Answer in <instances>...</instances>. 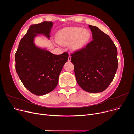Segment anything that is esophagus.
I'll list each match as a JSON object with an SVG mask.
<instances>
[{"label":"esophagus","mask_w":134,"mask_h":134,"mask_svg":"<svg viewBox=\"0 0 134 134\" xmlns=\"http://www.w3.org/2000/svg\"><path fill=\"white\" fill-rule=\"evenodd\" d=\"M70 60H71V57H70V55H69L68 58V62H70Z\"/></svg>","instance_id":"1"}]
</instances>
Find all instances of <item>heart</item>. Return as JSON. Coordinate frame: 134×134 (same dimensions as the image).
<instances>
[{
    "label": "heart",
    "instance_id": "heart-1",
    "mask_svg": "<svg viewBox=\"0 0 134 134\" xmlns=\"http://www.w3.org/2000/svg\"><path fill=\"white\" fill-rule=\"evenodd\" d=\"M91 33L87 29L82 27H66L60 30L57 35L58 43L67 45L70 43L72 51H78L84 47L89 42Z\"/></svg>",
    "mask_w": 134,
    "mask_h": 134
}]
</instances>
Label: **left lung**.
I'll return each mask as SVG.
<instances>
[{
	"mask_svg": "<svg viewBox=\"0 0 134 134\" xmlns=\"http://www.w3.org/2000/svg\"><path fill=\"white\" fill-rule=\"evenodd\" d=\"M93 40L71 54L76 81L90 93L104 91L114 79L118 68L117 49L108 35L88 25Z\"/></svg>",
	"mask_w": 134,
	"mask_h": 134,
	"instance_id": "obj_1",
	"label": "left lung"
}]
</instances>
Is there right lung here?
Here are the masks:
<instances>
[{
  "label": "right lung",
  "mask_w": 134,
  "mask_h": 134,
  "mask_svg": "<svg viewBox=\"0 0 134 134\" xmlns=\"http://www.w3.org/2000/svg\"><path fill=\"white\" fill-rule=\"evenodd\" d=\"M52 26V22L31 25L15 53V68L18 77L23 85L36 95L47 94L55 88L68 58L66 52L55 55L34 44V38L38 34L49 39Z\"/></svg>",
  "instance_id": "right-lung-1"
}]
</instances>
